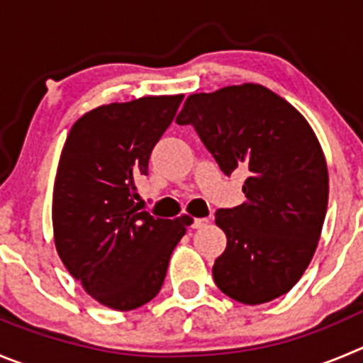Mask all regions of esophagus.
Listing matches in <instances>:
<instances>
[{"instance_id": "1", "label": "esophagus", "mask_w": 363, "mask_h": 363, "mask_svg": "<svg viewBox=\"0 0 363 363\" xmlns=\"http://www.w3.org/2000/svg\"><path fill=\"white\" fill-rule=\"evenodd\" d=\"M209 218H195L191 223L193 229H202V228H208Z\"/></svg>"}]
</instances>
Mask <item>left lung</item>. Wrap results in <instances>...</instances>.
<instances>
[{
  "label": "left lung",
  "mask_w": 363,
  "mask_h": 363,
  "mask_svg": "<svg viewBox=\"0 0 363 363\" xmlns=\"http://www.w3.org/2000/svg\"><path fill=\"white\" fill-rule=\"evenodd\" d=\"M191 125L220 170H247L245 202L218 209L228 247L213 265L225 296L263 304L289 292L310 265L328 209V166L317 135L292 105L258 84L188 96Z\"/></svg>",
  "instance_id": "1"
}]
</instances>
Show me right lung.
Here are the masks:
<instances>
[{
    "mask_svg": "<svg viewBox=\"0 0 363 363\" xmlns=\"http://www.w3.org/2000/svg\"><path fill=\"white\" fill-rule=\"evenodd\" d=\"M182 98L101 105L71 127L62 148L52 204L57 252L84 290L113 310H135L157 296L191 223L186 215L141 211L134 186Z\"/></svg>",
    "mask_w": 363,
    "mask_h": 363,
    "instance_id": "add662e5",
    "label": "right lung"
}]
</instances>
